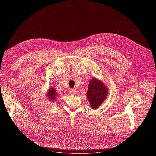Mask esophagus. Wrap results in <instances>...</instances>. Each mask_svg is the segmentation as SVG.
<instances>
[{"label":"esophagus","instance_id":"esophagus-1","mask_svg":"<svg viewBox=\"0 0 156 156\" xmlns=\"http://www.w3.org/2000/svg\"><path fill=\"white\" fill-rule=\"evenodd\" d=\"M69 93L70 94H75L77 93V90H75V89H73V88H70L69 90Z\"/></svg>","mask_w":156,"mask_h":156}]
</instances>
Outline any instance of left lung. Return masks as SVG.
I'll return each instance as SVG.
<instances>
[{"instance_id": "1", "label": "left lung", "mask_w": 156, "mask_h": 156, "mask_svg": "<svg viewBox=\"0 0 156 156\" xmlns=\"http://www.w3.org/2000/svg\"><path fill=\"white\" fill-rule=\"evenodd\" d=\"M107 94V89L104 84L95 78L91 79L87 95L92 108L96 109L98 108L105 99Z\"/></svg>"}]
</instances>
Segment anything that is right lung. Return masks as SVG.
Masks as SVG:
<instances>
[{"instance_id":"1","label":"right lung","mask_w":156,"mask_h":156,"mask_svg":"<svg viewBox=\"0 0 156 156\" xmlns=\"http://www.w3.org/2000/svg\"><path fill=\"white\" fill-rule=\"evenodd\" d=\"M56 95H57V94H56L55 89L53 88H50L48 92V96L50 100H54L56 98Z\"/></svg>"}]
</instances>
